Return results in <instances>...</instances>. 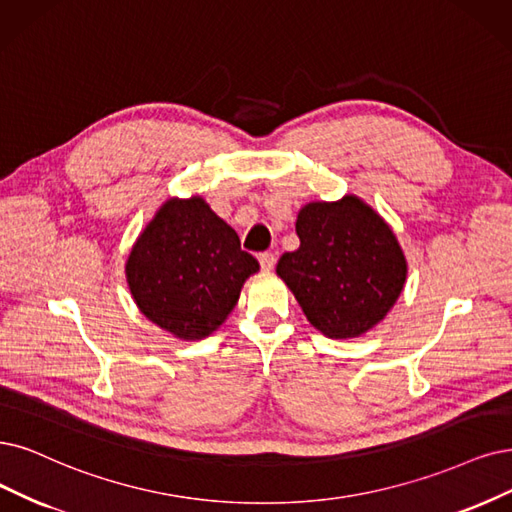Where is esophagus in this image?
<instances>
[{"instance_id":"34e87169","label":"esophagus","mask_w":512,"mask_h":512,"mask_svg":"<svg viewBox=\"0 0 512 512\" xmlns=\"http://www.w3.org/2000/svg\"><path fill=\"white\" fill-rule=\"evenodd\" d=\"M259 263L263 270H272L276 266V255L272 251H266V253H259Z\"/></svg>"}]
</instances>
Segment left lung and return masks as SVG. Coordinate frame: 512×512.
Here are the masks:
<instances>
[{"label": "left lung", "mask_w": 512, "mask_h": 512, "mask_svg": "<svg viewBox=\"0 0 512 512\" xmlns=\"http://www.w3.org/2000/svg\"><path fill=\"white\" fill-rule=\"evenodd\" d=\"M299 249L278 259L310 323L327 337H358L399 299L407 261L388 223L356 196L310 202L297 215Z\"/></svg>", "instance_id": "obj_1"}]
</instances>
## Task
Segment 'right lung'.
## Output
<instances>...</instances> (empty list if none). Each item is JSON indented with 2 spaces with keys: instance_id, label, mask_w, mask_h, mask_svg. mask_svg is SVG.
<instances>
[{
  "instance_id": "add662e5",
  "label": "right lung",
  "mask_w": 512,
  "mask_h": 512,
  "mask_svg": "<svg viewBox=\"0 0 512 512\" xmlns=\"http://www.w3.org/2000/svg\"><path fill=\"white\" fill-rule=\"evenodd\" d=\"M259 270L238 234L202 198L168 200L139 236L126 278L139 310L179 339L211 335Z\"/></svg>"
}]
</instances>
